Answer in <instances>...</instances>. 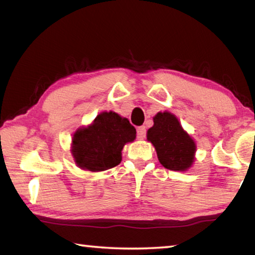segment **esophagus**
<instances>
[{"label":"esophagus","mask_w":255,"mask_h":255,"mask_svg":"<svg viewBox=\"0 0 255 255\" xmlns=\"http://www.w3.org/2000/svg\"><path fill=\"white\" fill-rule=\"evenodd\" d=\"M146 137V128L144 126L137 128V138L138 139H144Z\"/></svg>","instance_id":"34e87169"}]
</instances>
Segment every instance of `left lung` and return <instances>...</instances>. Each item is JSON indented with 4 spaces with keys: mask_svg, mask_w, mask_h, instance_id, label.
Listing matches in <instances>:
<instances>
[{
    "mask_svg": "<svg viewBox=\"0 0 255 255\" xmlns=\"http://www.w3.org/2000/svg\"><path fill=\"white\" fill-rule=\"evenodd\" d=\"M147 139L156 149L159 163L167 170L185 171L195 159L196 144L170 112H158Z\"/></svg>",
    "mask_w": 255,
    "mask_h": 255,
    "instance_id": "8db88e82",
    "label": "left lung"
}]
</instances>
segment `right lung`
<instances>
[{
	"label": "right lung",
	"mask_w": 255,
	"mask_h": 255,
	"mask_svg": "<svg viewBox=\"0 0 255 255\" xmlns=\"http://www.w3.org/2000/svg\"><path fill=\"white\" fill-rule=\"evenodd\" d=\"M135 137L136 129L127 118L114 111L102 112L92 125L74 133L72 153L81 169L105 171L122 162L123 147Z\"/></svg>",
	"instance_id": "1"
}]
</instances>
